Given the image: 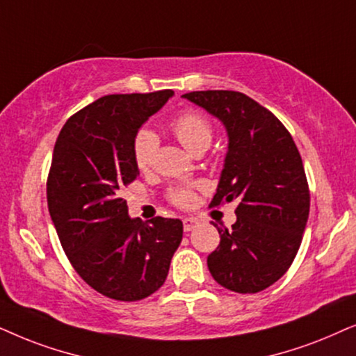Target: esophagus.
<instances>
[{
  "label": "esophagus",
  "mask_w": 356,
  "mask_h": 356,
  "mask_svg": "<svg viewBox=\"0 0 356 356\" xmlns=\"http://www.w3.org/2000/svg\"><path fill=\"white\" fill-rule=\"evenodd\" d=\"M198 221L197 218H184V229L186 231H192V229H195V227L198 226Z\"/></svg>",
  "instance_id": "esophagus-1"
}]
</instances>
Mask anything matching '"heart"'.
Instances as JSON below:
<instances>
[{
  "instance_id": "heart-1",
  "label": "heart",
  "mask_w": 356,
  "mask_h": 356,
  "mask_svg": "<svg viewBox=\"0 0 356 356\" xmlns=\"http://www.w3.org/2000/svg\"><path fill=\"white\" fill-rule=\"evenodd\" d=\"M170 130L177 136L184 148L188 153H193L198 148H208L211 143L213 130L211 125L202 113L198 112H184L177 115L170 123ZM159 138L153 130L141 129L134 138V158L136 165L141 170L149 169L154 163L156 153H158ZM170 200L179 207H188L193 200L192 192L188 188H175L170 192Z\"/></svg>"
}]
</instances>
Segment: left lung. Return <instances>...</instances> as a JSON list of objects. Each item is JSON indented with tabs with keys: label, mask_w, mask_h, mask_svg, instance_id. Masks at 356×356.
<instances>
[{
	"label": "left lung",
	"mask_w": 356,
	"mask_h": 356,
	"mask_svg": "<svg viewBox=\"0 0 356 356\" xmlns=\"http://www.w3.org/2000/svg\"><path fill=\"white\" fill-rule=\"evenodd\" d=\"M187 101L218 118L227 151L211 205L238 200L229 231L208 255L211 277L236 293H259L280 280L301 245L309 188L295 141L272 112L243 92L195 91Z\"/></svg>",
	"instance_id": "left-lung-1"
}]
</instances>
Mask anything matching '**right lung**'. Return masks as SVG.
<instances>
[{
  "mask_svg": "<svg viewBox=\"0 0 356 356\" xmlns=\"http://www.w3.org/2000/svg\"><path fill=\"white\" fill-rule=\"evenodd\" d=\"M172 91L112 94L68 118L55 143L47 202L79 277L101 295L138 301L158 291L182 241V221L129 215L123 187L138 177L134 138Z\"/></svg>",
  "mask_w": 356,
  "mask_h": 356,
  "instance_id": "1",
  "label": "right lung"
}]
</instances>
